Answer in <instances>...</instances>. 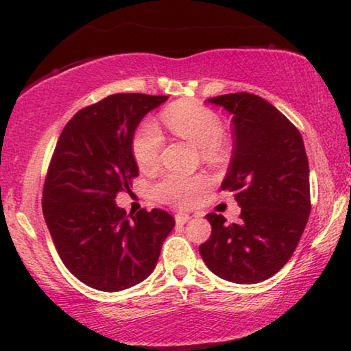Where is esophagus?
<instances>
[{
  "label": "esophagus",
  "mask_w": 351,
  "mask_h": 351,
  "mask_svg": "<svg viewBox=\"0 0 351 351\" xmlns=\"http://www.w3.org/2000/svg\"><path fill=\"white\" fill-rule=\"evenodd\" d=\"M189 219H190V217L187 215V213H176V215H175L176 224H186Z\"/></svg>",
  "instance_id": "1"
}]
</instances>
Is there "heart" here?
<instances>
[{
    "label": "heart",
    "instance_id": "obj_1",
    "mask_svg": "<svg viewBox=\"0 0 351 351\" xmlns=\"http://www.w3.org/2000/svg\"><path fill=\"white\" fill-rule=\"evenodd\" d=\"M164 122L171 132L203 148L207 158H215L223 128L210 110L199 105H178L164 112ZM164 145L161 128L154 121H145L133 138V156L142 170H152L159 162ZM209 180L203 175H180L167 171L154 184V195L159 201L180 207L192 206Z\"/></svg>",
    "mask_w": 351,
    "mask_h": 351
}]
</instances>
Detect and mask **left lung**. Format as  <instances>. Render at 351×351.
<instances>
[{
  "label": "left lung",
  "instance_id": "left-lung-1",
  "mask_svg": "<svg viewBox=\"0 0 351 351\" xmlns=\"http://www.w3.org/2000/svg\"><path fill=\"white\" fill-rule=\"evenodd\" d=\"M232 116L234 152L221 190L241 207L240 223L207 213L209 240L199 254L213 274L258 283L294 254L311 212L310 167L300 132L274 105L251 93L209 99Z\"/></svg>",
  "mask_w": 351,
  "mask_h": 351
}]
</instances>
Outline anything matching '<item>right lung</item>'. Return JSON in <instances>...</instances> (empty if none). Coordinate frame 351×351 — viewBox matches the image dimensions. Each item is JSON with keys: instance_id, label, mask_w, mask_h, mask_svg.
I'll list each match as a JSON object with an SVG mask.
<instances>
[{"instance_id": "1", "label": "right lung", "mask_w": 351, "mask_h": 351, "mask_svg": "<svg viewBox=\"0 0 351 351\" xmlns=\"http://www.w3.org/2000/svg\"><path fill=\"white\" fill-rule=\"evenodd\" d=\"M167 96L111 94L64 125L43 187V215L64 266L80 282L116 293L152 274L175 226L161 209L127 215L116 195L139 175L133 136Z\"/></svg>"}]
</instances>
